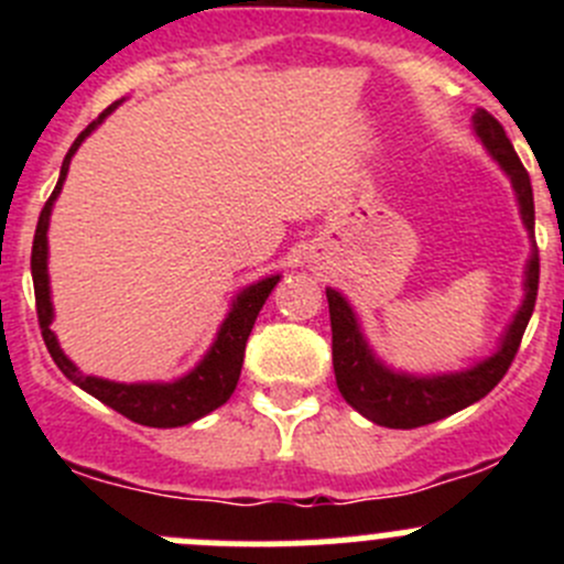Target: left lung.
<instances>
[{
  "label": "left lung",
  "mask_w": 564,
  "mask_h": 564,
  "mask_svg": "<svg viewBox=\"0 0 564 564\" xmlns=\"http://www.w3.org/2000/svg\"><path fill=\"white\" fill-rule=\"evenodd\" d=\"M471 130L482 141L488 155L497 161V166L508 174L510 185L516 191V202H519L521 224H524L529 242H532L524 267V300H521L513 322L505 327L502 338H499L497 349L491 355L482 357L475 366L460 368V371L423 377V373L395 371L388 362L379 360L377 351L368 344L366 333H362L360 318H357L349 300L338 289H327L335 382H338L340 395L346 398L351 409H357L362 417L384 425V429H420V425L451 417V414L486 398L508 373L521 338H524L529 316L534 311L540 259L538 246H534L532 182H529L527 169L521 166L513 144L505 135L502 124L491 113L477 108L475 117H471Z\"/></svg>",
  "instance_id": "8db88e82"
}]
</instances>
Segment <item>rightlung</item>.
Returning a JSON list of instances; mask_svg holds the SVG:
<instances>
[{"mask_svg": "<svg viewBox=\"0 0 564 564\" xmlns=\"http://www.w3.org/2000/svg\"><path fill=\"white\" fill-rule=\"evenodd\" d=\"M122 100L111 104L100 113L95 122L87 124V130H82L73 147L67 150L65 161H62L59 182H56L54 193L45 202L43 213H40L37 229H35V242H32V281H35V300H37V322L43 329V340L48 346L51 357L59 366V371L70 379L73 384H78L84 392L95 395L98 401H104L106 406H111L113 412L124 414L128 420L139 425H150V429H176V425L196 423L204 414L215 412L218 406H224L226 401L235 392L237 382H240L242 371V357H246V344L248 335L253 329L256 316H259L261 305L267 303L272 289L278 286L281 275H267L261 281L250 283V286L240 289L237 297L231 300V308L220 322L218 333H215L213 346L207 349V355L185 373V377L172 379V382H113V379L93 377V373H82V368L70 360V357L62 351L56 333L51 329L54 322V303H51V281H48V224H51V209L54 202L59 198L62 185H65L67 169H70L73 155L78 152V147L84 144L89 133H93L98 124H104V119L113 111Z\"/></svg>", "mask_w": 564, "mask_h": 564, "instance_id": "add662e5", "label": "right lung"}]
</instances>
